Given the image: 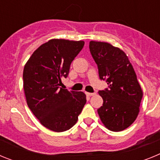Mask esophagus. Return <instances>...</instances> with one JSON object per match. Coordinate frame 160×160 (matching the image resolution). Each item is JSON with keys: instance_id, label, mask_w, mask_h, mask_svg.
<instances>
[{"instance_id": "1", "label": "esophagus", "mask_w": 160, "mask_h": 160, "mask_svg": "<svg viewBox=\"0 0 160 160\" xmlns=\"http://www.w3.org/2000/svg\"><path fill=\"white\" fill-rule=\"evenodd\" d=\"M86 94H87V96H94L95 95V93H88V92H86Z\"/></svg>"}]
</instances>
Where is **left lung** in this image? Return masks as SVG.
<instances>
[{
	"instance_id": "obj_1",
	"label": "left lung",
	"mask_w": 160,
	"mask_h": 160,
	"mask_svg": "<svg viewBox=\"0 0 160 160\" xmlns=\"http://www.w3.org/2000/svg\"><path fill=\"white\" fill-rule=\"evenodd\" d=\"M90 50L101 79L108 89L98 92L103 104L98 109L102 122L112 131L127 129L139 113L142 90L128 57L122 49L107 42H90Z\"/></svg>"
}]
</instances>
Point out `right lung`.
Wrapping results in <instances>:
<instances>
[{"mask_svg": "<svg viewBox=\"0 0 160 160\" xmlns=\"http://www.w3.org/2000/svg\"><path fill=\"white\" fill-rule=\"evenodd\" d=\"M83 41L51 39L35 50L23 70L26 102L42 126L55 132L70 129L87 102L82 91L62 89L72 61L83 48Z\"/></svg>", "mask_w": 160, "mask_h": 160, "instance_id": "obj_1", "label": "right lung"}]
</instances>
